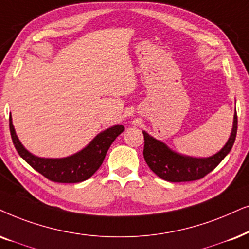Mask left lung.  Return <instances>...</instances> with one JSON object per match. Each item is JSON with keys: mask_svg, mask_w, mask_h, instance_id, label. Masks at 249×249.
<instances>
[{"mask_svg": "<svg viewBox=\"0 0 249 249\" xmlns=\"http://www.w3.org/2000/svg\"><path fill=\"white\" fill-rule=\"evenodd\" d=\"M237 128L238 118L235 112L233 128L228 143L218 153L205 159L180 156L167 147V145L162 142L157 141L147 132L143 131L144 159L156 175L168 182H191V180L200 179L214 170L230 152L237 136Z\"/></svg>", "mask_w": 249, "mask_h": 249, "instance_id": "obj_1", "label": "left lung"}]
</instances>
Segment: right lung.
<instances>
[{
    "mask_svg": "<svg viewBox=\"0 0 249 249\" xmlns=\"http://www.w3.org/2000/svg\"><path fill=\"white\" fill-rule=\"evenodd\" d=\"M9 127L19 156L41 175L57 183H79L91 177L101 167L111 144L124 130V125H114L97 135L88 146L74 156L61 159H44L33 156L22 146L16 135L11 115L9 118Z\"/></svg>",
    "mask_w": 249,
    "mask_h": 249,
    "instance_id": "1",
    "label": "right lung"
}]
</instances>
